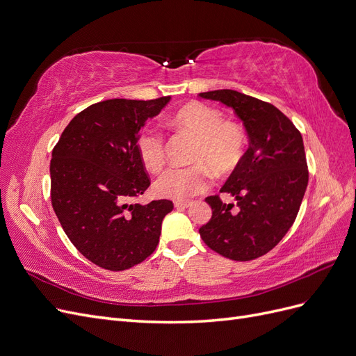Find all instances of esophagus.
I'll return each instance as SVG.
<instances>
[{"mask_svg": "<svg viewBox=\"0 0 356 356\" xmlns=\"http://www.w3.org/2000/svg\"><path fill=\"white\" fill-rule=\"evenodd\" d=\"M175 207L176 208H188L191 207L189 201H175Z\"/></svg>", "mask_w": 356, "mask_h": 356, "instance_id": "obj_1", "label": "esophagus"}]
</instances>
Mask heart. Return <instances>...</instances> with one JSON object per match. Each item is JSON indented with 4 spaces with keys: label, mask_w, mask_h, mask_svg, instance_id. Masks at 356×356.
Segmentation results:
<instances>
[{
    "label": "heart",
    "mask_w": 356,
    "mask_h": 356,
    "mask_svg": "<svg viewBox=\"0 0 356 356\" xmlns=\"http://www.w3.org/2000/svg\"><path fill=\"white\" fill-rule=\"evenodd\" d=\"M179 129L198 139L191 167H170L154 183L155 193L171 200H188L204 192L211 181L213 168L227 175L241 164L248 138L243 126L234 120H222V114L202 102H192L175 114ZM142 164L151 171L161 170L165 163V138L156 126L143 127L136 140Z\"/></svg>",
    "instance_id": "b5f03b06"
}]
</instances>
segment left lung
<instances>
[{
    "instance_id": "8db88e82",
    "label": "left lung",
    "mask_w": 356,
    "mask_h": 356,
    "mask_svg": "<svg viewBox=\"0 0 356 356\" xmlns=\"http://www.w3.org/2000/svg\"><path fill=\"white\" fill-rule=\"evenodd\" d=\"M220 101L243 122L249 148L221 188L238 200L207 196L213 216L200 229L202 241L233 261H251L270 252L292 227L308 185V164L300 131L273 104L238 90L202 92Z\"/></svg>"
}]
</instances>
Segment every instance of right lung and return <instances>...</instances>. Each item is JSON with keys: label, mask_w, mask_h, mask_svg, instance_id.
Returning <instances> with one entry per match:
<instances>
[{"label": "right lung", "mask_w": 356, "mask_h": 356, "mask_svg": "<svg viewBox=\"0 0 356 356\" xmlns=\"http://www.w3.org/2000/svg\"><path fill=\"white\" fill-rule=\"evenodd\" d=\"M170 97L107 99L76 114L52 149L51 204L70 242L95 266L123 271L160 242L168 200L134 204L151 185L136 140Z\"/></svg>", "instance_id": "right-lung-1"}]
</instances>
